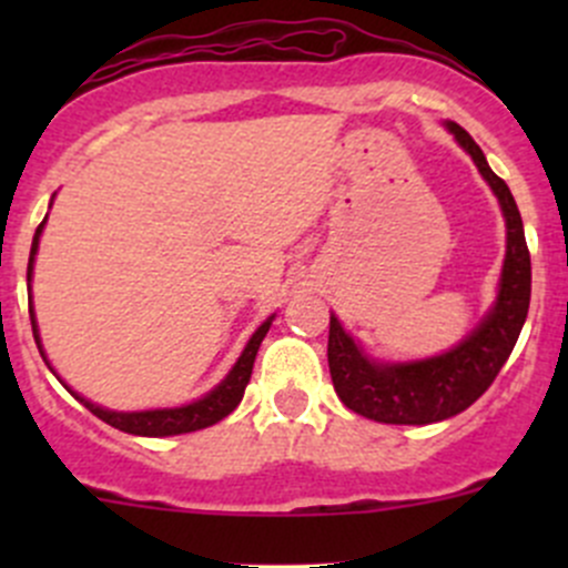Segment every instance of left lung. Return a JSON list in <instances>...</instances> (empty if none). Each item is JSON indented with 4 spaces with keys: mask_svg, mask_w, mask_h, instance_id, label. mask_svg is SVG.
Listing matches in <instances>:
<instances>
[{
    "mask_svg": "<svg viewBox=\"0 0 568 568\" xmlns=\"http://www.w3.org/2000/svg\"><path fill=\"white\" fill-rule=\"evenodd\" d=\"M448 129L473 156L480 175L489 181L506 216V261H503L500 291L489 316L459 346L417 363H374L343 332L341 321L329 316L326 359H329L337 398L352 412L376 423L426 426L459 415L489 390L508 354L517 346V337L528 318L530 252L517 200L506 181L491 173L484 151L475 145L473 136L459 123H448Z\"/></svg>",
    "mask_w": 568,
    "mask_h": 568,
    "instance_id": "8db88e82",
    "label": "left lung"
}]
</instances>
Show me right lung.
<instances>
[{
  "mask_svg": "<svg viewBox=\"0 0 568 568\" xmlns=\"http://www.w3.org/2000/svg\"><path fill=\"white\" fill-rule=\"evenodd\" d=\"M43 225H45V220L40 222L38 231H36V239H32L30 266H27V283L32 280V263H36V252H38L40 233H43ZM30 318H32V332H36V343L40 348V357L45 359L43 346H40V335H38V324H36V313H32V305H30ZM272 318H266L261 326H257L255 335L250 337V343L244 346L242 357H239V363L233 365L231 374H227L225 379H222L209 395H203V398L192 400V404H186V406H175V409H148V412H112V409H104V406L93 404V400L82 398V395H77L73 390L71 393L77 395V398L82 400V404L88 406L95 417H101V420L109 423V426L120 428V432H125V434H136V437H173V434L200 432V428H209V426H214V423H220L222 417H227L239 404H242L244 390H247V385H250L252 365H255V354H257V348H261V341L266 337L268 326H272ZM45 365H49V359H45Z\"/></svg>",
  "mask_w": 568,
  "mask_h": 568,
  "instance_id": "right-lung-1",
  "label": "right lung"
}]
</instances>
